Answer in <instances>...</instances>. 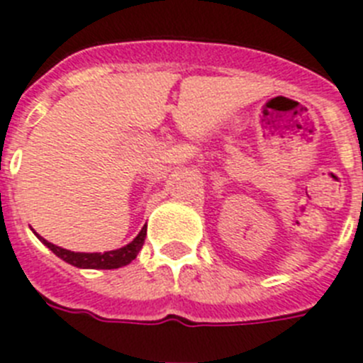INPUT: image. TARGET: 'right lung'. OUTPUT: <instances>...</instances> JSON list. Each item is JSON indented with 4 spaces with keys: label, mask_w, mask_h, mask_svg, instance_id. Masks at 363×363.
I'll use <instances>...</instances> for the list:
<instances>
[{
    "label": "right lung",
    "mask_w": 363,
    "mask_h": 363,
    "mask_svg": "<svg viewBox=\"0 0 363 363\" xmlns=\"http://www.w3.org/2000/svg\"><path fill=\"white\" fill-rule=\"evenodd\" d=\"M145 237H147V225L139 231L138 237H135L130 244L119 247V250H111V252L104 253H75L48 242L43 237L38 238L52 253H55V255L60 257L62 261H66L67 264L77 266V268H89V270H116V268L126 266L134 261L135 257H138V253L141 252V247H143Z\"/></svg>",
    "instance_id": "1"
}]
</instances>
